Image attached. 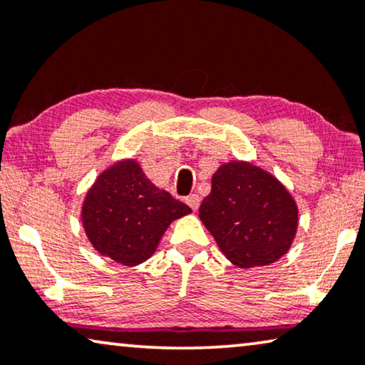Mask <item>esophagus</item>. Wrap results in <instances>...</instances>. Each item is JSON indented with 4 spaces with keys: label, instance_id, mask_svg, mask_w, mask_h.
Returning <instances> with one entry per match:
<instances>
[{
    "label": "esophagus",
    "instance_id": "esophagus-1",
    "mask_svg": "<svg viewBox=\"0 0 365 365\" xmlns=\"http://www.w3.org/2000/svg\"><path fill=\"white\" fill-rule=\"evenodd\" d=\"M187 205L193 210V212H197V210L200 208V197H198V195H195V193L190 195V197L187 198Z\"/></svg>",
    "mask_w": 365,
    "mask_h": 365
}]
</instances>
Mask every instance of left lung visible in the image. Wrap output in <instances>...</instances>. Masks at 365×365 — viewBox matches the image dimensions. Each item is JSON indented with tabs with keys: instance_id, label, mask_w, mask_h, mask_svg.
<instances>
[{
	"instance_id": "obj_1",
	"label": "left lung",
	"mask_w": 365,
	"mask_h": 365,
	"mask_svg": "<svg viewBox=\"0 0 365 365\" xmlns=\"http://www.w3.org/2000/svg\"><path fill=\"white\" fill-rule=\"evenodd\" d=\"M200 220L233 264L255 268L274 263L289 250L297 230V207L263 168L230 162L212 177Z\"/></svg>"
}]
</instances>
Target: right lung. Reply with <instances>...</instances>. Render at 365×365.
I'll use <instances>...</instances> for the list:
<instances>
[{
    "mask_svg": "<svg viewBox=\"0 0 365 365\" xmlns=\"http://www.w3.org/2000/svg\"><path fill=\"white\" fill-rule=\"evenodd\" d=\"M192 210L157 188L135 160H120L97 177L82 205V225L102 256L124 266L150 258L173 220Z\"/></svg>",
    "mask_w": 365,
    "mask_h": 365,
    "instance_id": "obj_1",
    "label": "right lung"
}]
</instances>
